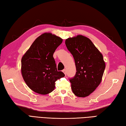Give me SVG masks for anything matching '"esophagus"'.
Instances as JSON below:
<instances>
[{"label":"esophagus","mask_w":126,"mask_h":126,"mask_svg":"<svg viewBox=\"0 0 126 126\" xmlns=\"http://www.w3.org/2000/svg\"><path fill=\"white\" fill-rule=\"evenodd\" d=\"M63 72L64 74H65V76H66V70H65V69L63 70Z\"/></svg>","instance_id":"34e87169"}]
</instances>
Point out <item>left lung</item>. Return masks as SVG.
Returning <instances> with one entry per match:
<instances>
[{
  "label": "left lung",
  "instance_id": "obj_1",
  "mask_svg": "<svg viewBox=\"0 0 126 126\" xmlns=\"http://www.w3.org/2000/svg\"><path fill=\"white\" fill-rule=\"evenodd\" d=\"M75 59L77 72L71 78V89L77 96L89 95L100 84L105 68L103 56L88 38L82 35L65 41Z\"/></svg>",
  "mask_w": 126,
  "mask_h": 126
}]
</instances>
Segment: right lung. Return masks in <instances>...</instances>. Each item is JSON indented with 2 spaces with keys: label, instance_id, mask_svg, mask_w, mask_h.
Segmentation results:
<instances>
[{
  "label": "right lung",
  "instance_id": "1",
  "mask_svg": "<svg viewBox=\"0 0 126 126\" xmlns=\"http://www.w3.org/2000/svg\"><path fill=\"white\" fill-rule=\"evenodd\" d=\"M63 39L51 33H44L35 39L21 59V73L30 88L46 95L55 89V82L65 76L58 71L53 54Z\"/></svg>",
  "mask_w": 126,
  "mask_h": 126
}]
</instances>
